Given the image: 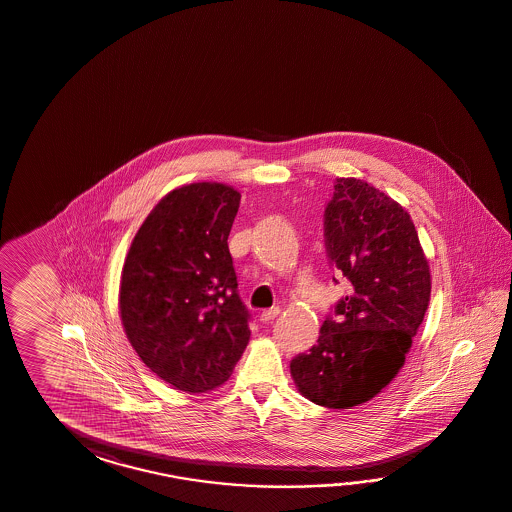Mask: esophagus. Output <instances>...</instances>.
Returning a JSON list of instances; mask_svg holds the SVG:
<instances>
[{"instance_id": "esophagus-1", "label": "esophagus", "mask_w": 512, "mask_h": 512, "mask_svg": "<svg viewBox=\"0 0 512 512\" xmlns=\"http://www.w3.org/2000/svg\"><path fill=\"white\" fill-rule=\"evenodd\" d=\"M278 315H280V308L265 309V311L260 313V321L271 322L274 321Z\"/></svg>"}]
</instances>
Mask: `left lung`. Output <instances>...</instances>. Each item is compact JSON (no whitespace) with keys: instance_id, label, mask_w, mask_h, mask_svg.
Here are the masks:
<instances>
[{"instance_id":"1","label":"left lung","mask_w":512,"mask_h":512,"mask_svg":"<svg viewBox=\"0 0 512 512\" xmlns=\"http://www.w3.org/2000/svg\"><path fill=\"white\" fill-rule=\"evenodd\" d=\"M333 190L324 210L326 252L352 293L322 322L317 345L289 367L313 404L350 409L372 400L404 367L428 309L431 274L400 204L365 180L337 179Z\"/></svg>"}]
</instances>
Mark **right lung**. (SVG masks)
Instances as JSON below:
<instances>
[{
  "label": "right lung",
  "mask_w": 512,
  "mask_h": 512,
  "mask_svg": "<svg viewBox=\"0 0 512 512\" xmlns=\"http://www.w3.org/2000/svg\"><path fill=\"white\" fill-rule=\"evenodd\" d=\"M241 193L221 182L169 191L132 239L119 313L132 348L184 393L223 385L249 345L228 234Z\"/></svg>",
  "instance_id": "1"
}]
</instances>
